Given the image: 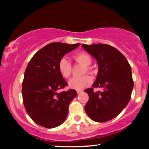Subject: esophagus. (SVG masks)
<instances>
[{"mask_svg": "<svg viewBox=\"0 0 149 149\" xmlns=\"http://www.w3.org/2000/svg\"><path fill=\"white\" fill-rule=\"evenodd\" d=\"M77 93H81L83 92V91L82 90H77Z\"/></svg>", "mask_w": 149, "mask_h": 149, "instance_id": "1", "label": "esophagus"}]
</instances>
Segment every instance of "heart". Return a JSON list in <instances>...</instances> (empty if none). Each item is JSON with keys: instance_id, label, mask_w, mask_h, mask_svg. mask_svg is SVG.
I'll return each mask as SVG.
<instances>
[{"instance_id": "heart-1", "label": "heart", "mask_w": 149, "mask_h": 149, "mask_svg": "<svg viewBox=\"0 0 149 149\" xmlns=\"http://www.w3.org/2000/svg\"><path fill=\"white\" fill-rule=\"evenodd\" d=\"M74 60L77 62L83 64L86 67L87 71H90L89 66L91 64L92 60L88 54L85 52H80L74 56ZM58 70L61 75L65 79H68L70 77L72 73V67L70 62L66 57H63L60 59L58 63ZM92 78L89 75H85L81 77H74L69 82V85L71 88L77 90H82L85 87L88 86L92 83Z\"/></svg>"}]
</instances>
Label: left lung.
Masks as SVG:
<instances>
[{"label": "left lung", "mask_w": 149, "mask_h": 149, "mask_svg": "<svg viewBox=\"0 0 149 149\" xmlns=\"http://www.w3.org/2000/svg\"><path fill=\"white\" fill-rule=\"evenodd\" d=\"M83 48L97 60L98 72L93 87L85 89L89 100L85 111L91 119L106 122L114 119L126 107L134 88L132 68L125 57L111 45L83 44Z\"/></svg>", "instance_id": "left-lung-1"}]
</instances>
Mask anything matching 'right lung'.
<instances>
[{"instance_id": "obj_1", "label": "right lung", "mask_w": 149, "mask_h": 149, "mask_svg": "<svg viewBox=\"0 0 149 149\" xmlns=\"http://www.w3.org/2000/svg\"><path fill=\"white\" fill-rule=\"evenodd\" d=\"M79 45L52 42L38 51L28 63L22 83V97L26 112L38 125L54 128L66 120L69 104L77 93L74 89L58 93L68 85L59 72L58 63Z\"/></svg>"}]
</instances>
